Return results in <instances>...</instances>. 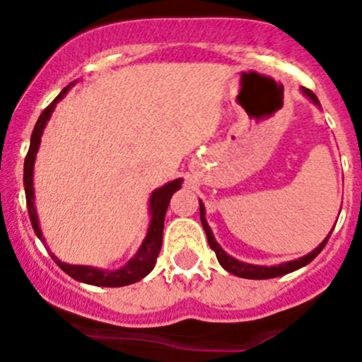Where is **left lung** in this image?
<instances>
[{
    "mask_svg": "<svg viewBox=\"0 0 362 362\" xmlns=\"http://www.w3.org/2000/svg\"><path fill=\"white\" fill-rule=\"evenodd\" d=\"M303 93L306 94V96L310 98V100L313 101L315 105H319V100H317L315 94L312 93L310 89H303ZM199 217H202V224H203V229L204 233H206V238H208V245H210V249L215 252V255H217V261L221 262L222 268L226 269V272L233 273V275L236 276H242V279H252V280H264V279H275V276H282V275H287V273L291 272H296V269L303 268V266H306L308 262H312L313 259L317 257V255L320 254V250L326 247L327 240H329L331 236V231L329 235H327V238L324 240L322 243H320L319 247H317L315 250H312L310 254H306L305 257L301 259H296V261H289V262H284V264H279V266H255V264H247V262H242L238 261V259L231 257V255L226 254L224 250L221 249V245H218L217 242H215L214 235H211V229L210 226L206 224V218H204V206L203 203L199 202Z\"/></svg>",
    "mask_w": 362,
    "mask_h": 362,
    "instance_id": "obj_1",
    "label": "left lung"
}]
</instances>
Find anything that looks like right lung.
<instances>
[{"instance_id":"1","label":"right lung","mask_w":362,"mask_h":362,"mask_svg":"<svg viewBox=\"0 0 362 362\" xmlns=\"http://www.w3.org/2000/svg\"><path fill=\"white\" fill-rule=\"evenodd\" d=\"M71 86V83H69ZM61 90L59 96L42 112V115L38 117L35 124V129H33L31 134V145H29L28 156L24 159V189H25V203H28V211H29V221H31L33 229H35L36 236L43 242L42 229L38 226V217H36L35 210V192H33V166H35V158L36 152H38L40 140H42L43 127H45L47 120L50 119V113H52L54 107H56L57 101L66 94V90ZM182 180L177 178V180L170 182V184L163 185V187L158 189V191L152 192L151 196V228H148L147 236H145L144 243H141L140 250L136 252L133 259L127 262L124 268L117 269V272H103V269L90 268V266H73L66 264V262H61L59 259L54 254L52 259L56 261V264L63 269L64 273H68L71 279L78 280V282L90 284V286H100V287H122L129 286V284L138 282L144 276H147L148 273L154 269L156 261H158V255L160 252V245H163V229H164V215H166L168 204H170L171 196H173L175 191L180 189Z\"/></svg>"}]
</instances>
